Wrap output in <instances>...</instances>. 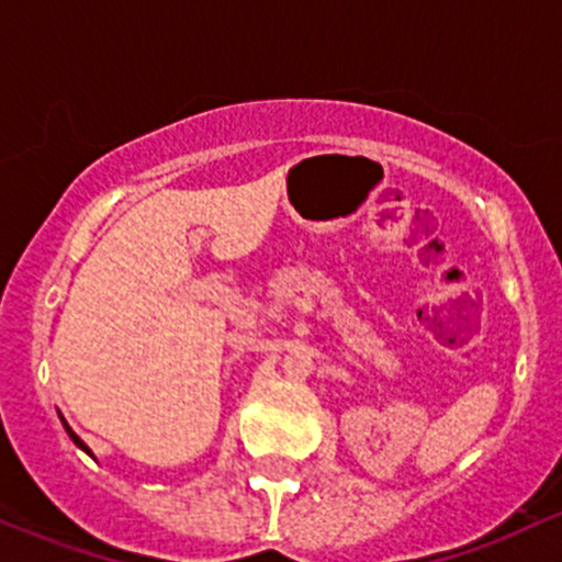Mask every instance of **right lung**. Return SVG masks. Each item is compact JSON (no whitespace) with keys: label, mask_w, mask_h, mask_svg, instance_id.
Listing matches in <instances>:
<instances>
[{"label":"right lung","mask_w":562,"mask_h":562,"mask_svg":"<svg viewBox=\"0 0 562 562\" xmlns=\"http://www.w3.org/2000/svg\"><path fill=\"white\" fill-rule=\"evenodd\" d=\"M61 425H65L67 436H69V438H72V443H75V447H78V449H83V452H86V454H89V457H94V452H91V449H89V447H86V443H83V441H80V438H78V436H75V430H72V427H69V425H67V422H65V416H61Z\"/></svg>","instance_id":"obj_1"}]
</instances>
